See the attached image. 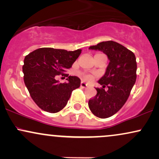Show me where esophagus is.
Instances as JSON below:
<instances>
[{"label": "esophagus", "instance_id": "1", "mask_svg": "<svg viewBox=\"0 0 159 159\" xmlns=\"http://www.w3.org/2000/svg\"><path fill=\"white\" fill-rule=\"evenodd\" d=\"M81 87H87V84L86 83H84V82L82 81L81 83Z\"/></svg>", "mask_w": 159, "mask_h": 159}]
</instances>
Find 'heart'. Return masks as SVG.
<instances>
[{"label":"heart","instance_id":"heart-1","mask_svg":"<svg viewBox=\"0 0 159 159\" xmlns=\"http://www.w3.org/2000/svg\"><path fill=\"white\" fill-rule=\"evenodd\" d=\"M91 78H92V76H91L90 75H84V79L85 81H90Z\"/></svg>","mask_w":159,"mask_h":159}]
</instances>
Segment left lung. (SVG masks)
I'll return each mask as SVG.
<instances>
[{
    "mask_svg": "<svg viewBox=\"0 0 159 159\" xmlns=\"http://www.w3.org/2000/svg\"><path fill=\"white\" fill-rule=\"evenodd\" d=\"M89 48L102 51L110 61L105 74L98 81L102 87L96 88L97 93L88 102L91 112L105 119L116 114L127 101L136 81V57L132 51L111 40Z\"/></svg>",
    "mask_w": 159,
    "mask_h": 159,
    "instance_id": "obj_1",
    "label": "left lung"
}]
</instances>
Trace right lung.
Wrapping results in <instances>:
<instances>
[{"label": "right lung", "instance_id": "obj_1", "mask_svg": "<svg viewBox=\"0 0 159 159\" xmlns=\"http://www.w3.org/2000/svg\"><path fill=\"white\" fill-rule=\"evenodd\" d=\"M81 49L67 52L52 48H38L25 57L22 70L24 81L36 105L49 113L59 112L66 105L72 92L80 87L81 80L66 74L79 57ZM68 77L59 83L57 75Z\"/></svg>", "mask_w": 159, "mask_h": 159}]
</instances>
